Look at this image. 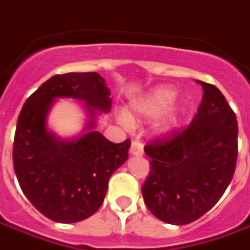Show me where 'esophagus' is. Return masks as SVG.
Returning a JSON list of instances; mask_svg holds the SVG:
<instances>
[{
    "instance_id": "34e87169",
    "label": "esophagus",
    "mask_w": 250,
    "mask_h": 250,
    "mask_svg": "<svg viewBox=\"0 0 250 250\" xmlns=\"http://www.w3.org/2000/svg\"><path fill=\"white\" fill-rule=\"evenodd\" d=\"M130 152L132 154V155H142V154H143V146H142L141 142L132 141V143H131Z\"/></svg>"
}]
</instances>
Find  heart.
I'll return each instance as SVG.
<instances>
[{
    "label": "heart",
    "instance_id": "obj_1",
    "mask_svg": "<svg viewBox=\"0 0 250 250\" xmlns=\"http://www.w3.org/2000/svg\"><path fill=\"white\" fill-rule=\"evenodd\" d=\"M177 98V91L170 87H159L150 93H147L145 98L138 100L131 107L130 116L122 114L119 116L120 123L123 125H130L132 120H152L161 118L174 103ZM177 114L171 112L163 120L162 130L168 131L177 125Z\"/></svg>",
    "mask_w": 250,
    "mask_h": 250
}]
</instances>
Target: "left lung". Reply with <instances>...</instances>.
<instances>
[{
    "mask_svg": "<svg viewBox=\"0 0 250 250\" xmlns=\"http://www.w3.org/2000/svg\"><path fill=\"white\" fill-rule=\"evenodd\" d=\"M202 100L191 123L148 142L150 173L142 186L145 204L157 218L186 225L209 211L236 170L238 125L225 96L199 82Z\"/></svg>",
    "mask_w": 250,
    "mask_h": 250,
    "instance_id": "1",
    "label": "left lung"
}]
</instances>
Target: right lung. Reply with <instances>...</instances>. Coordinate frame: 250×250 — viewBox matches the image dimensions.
<instances>
[{"label": "right lung", "instance_id": "right-lung-1", "mask_svg": "<svg viewBox=\"0 0 250 250\" xmlns=\"http://www.w3.org/2000/svg\"><path fill=\"white\" fill-rule=\"evenodd\" d=\"M109 89L96 72L55 75L26 99L17 119L13 166L21 190L49 220L71 224L91 217L102 206L109 177L128 158L130 139L112 143L93 131L95 114L111 109ZM56 97L87 104V134L59 141L46 130V114Z\"/></svg>", "mask_w": 250, "mask_h": 250}]
</instances>
